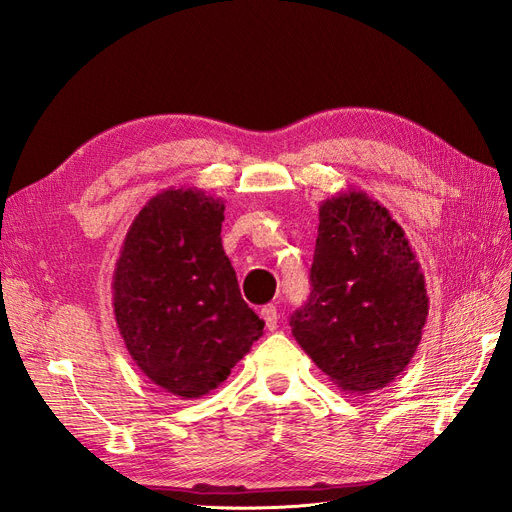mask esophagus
Returning <instances> with one entry per match:
<instances>
[{
    "label": "esophagus",
    "mask_w": 512,
    "mask_h": 512,
    "mask_svg": "<svg viewBox=\"0 0 512 512\" xmlns=\"http://www.w3.org/2000/svg\"><path fill=\"white\" fill-rule=\"evenodd\" d=\"M260 318L265 320V327L267 331H275L277 329V320H280V316H277V307L275 305H265L260 309Z\"/></svg>",
    "instance_id": "esophagus-1"
}]
</instances>
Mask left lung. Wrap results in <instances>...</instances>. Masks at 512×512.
Here are the masks:
<instances>
[{
  "mask_svg": "<svg viewBox=\"0 0 512 512\" xmlns=\"http://www.w3.org/2000/svg\"><path fill=\"white\" fill-rule=\"evenodd\" d=\"M309 282L312 294L290 318L309 359L344 391L391 384L429 314L421 265L391 211L356 188L324 200Z\"/></svg>",
  "mask_w": 512,
  "mask_h": 512,
  "instance_id": "1",
  "label": "left lung"
}]
</instances>
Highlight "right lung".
<instances>
[{"instance_id": "1", "label": "right lung", "mask_w": 512, "mask_h": 512, "mask_svg": "<svg viewBox=\"0 0 512 512\" xmlns=\"http://www.w3.org/2000/svg\"><path fill=\"white\" fill-rule=\"evenodd\" d=\"M224 200L166 188L138 211L113 275L117 329L138 369L181 399L207 395L262 335L222 247Z\"/></svg>"}]
</instances>
